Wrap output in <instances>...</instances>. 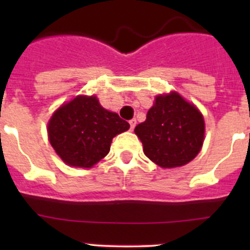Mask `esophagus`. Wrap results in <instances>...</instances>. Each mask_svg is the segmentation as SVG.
Wrapping results in <instances>:
<instances>
[{
  "mask_svg": "<svg viewBox=\"0 0 250 250\" xmlns=\"http://www.w3.org/2000/svg\"><path fill=\"white\" fill-rule=\"evenodd\" d=\"M129 124H130V130H131V131H132V130L135 129L136 120H135V119H132V120H130V121H129Z\"/></svg>",
  "mask_w": 250,
  "mask_h": 250,
  "instance_id": "34e87169",
  "label": "esophagus"
}]
</instances>
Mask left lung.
<instances>
[{"label": "left lung", "instance_id": "obj_1", "mask_svg": "<svg viewBox=\"0 0 250 250\" xmlns=\"http://www.w3.org/2000/svg\"><path fill=\"white\" fill-rule=\"evenodd\" d=\"M204 119L199 110L176 92L156 96L146 120L135 127L144 154L161 167L188 164L200 151Z\"/></svg>", "mask_w": 250, "mask_h": 250}]
</instances>
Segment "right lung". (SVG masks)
<instances>
[{"mask_svg":"<svg viewBox=\"0 0 250 250\" xmlns=\"http://www.w3.org/2000/svg\"><path fill=\"white\" fill-rule=\"evenodd\" d=\"M129 127L95 96H77L52 115L47 131L51 145L66 164L91 167L109 154L112 138Z\"/></svg>","mask_w":250,"mask_h":250,"instance_id":"add662e5","label":"right lung"}]
</instances>
